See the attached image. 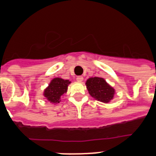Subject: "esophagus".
<instances>
[{"label":"esophagus","instance_id":"esophagus-1","mask_svg":"<svg viewBox=\"0 0 156 156\" xmlns=\"http://www.w3.org/2000/svg\"><path fill=\"white\" fill-rule=\"evenodd\" d=\"M83 80V76H78L76 78V81H77V82L80 83V82H82Z\"/></svg>","mask_w":156,"mask_h":156}]
</instances>
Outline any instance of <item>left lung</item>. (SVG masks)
<instances>
[{
    "instance_id": "1",
    "label": "left lung",
    "mask_w": 156,
    "mask_h": 156,
    "mask_svg": "<svg viewBox=\"0 0 156 156\" xmlns=\"http://www.w3.org/2000/svg\"><path fill=\"white\" fill-rule=\"evenodd\" d=\"M86 86L88 92L95 100L103 103L110 102L114 98L115 90L101 77H90L87 80Z\"/></svg>"
}]
</instances>
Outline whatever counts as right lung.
Wrapping results in <instances>:
<instances>
[{"instance_id":"obj_1","label":"right lung","mask_w":156,"mask_h":156,"mask_svg":"<svg viewBox=\"0 0 156 156\" xmlns=\"http://www.w3.org/2000/svg\"><path fill=\"white\" fill-rule=\"evenodd\" d=\"M70 83L71 81L69 80H64L60 77L54 78L44 89L43 95L51 104H58L61 101L62 96L66 94Z\"/></svg>"}]
</instances>
